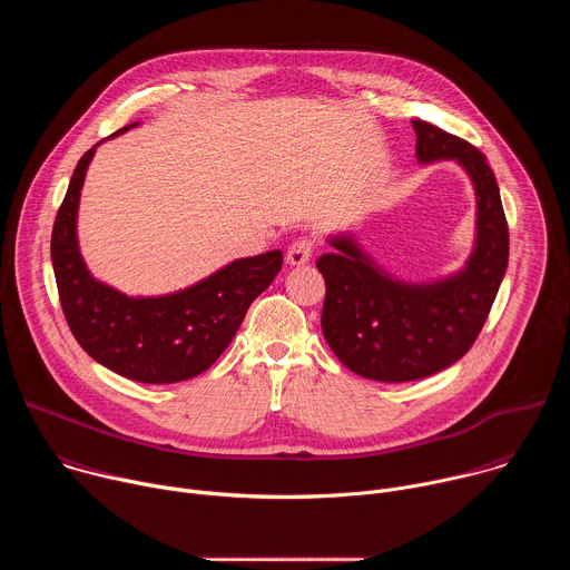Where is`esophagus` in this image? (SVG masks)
Here are the masks:
<instances>
[{"instance_id": "esophagus-1", "label": "esophagus", "mask_w": 570, "mask_h": 570, "mask_svg": "<svg viewBox=\"0 0 570 570\" xmlns=\"http://www.w3.org/2000/svg\"><path fill=\"white\" fill-rule=\"evenodd\" d=\"M311 255H313V240L302 236L295 243H291V248L286 253V262L291 266H304V264H308Z\"/></svg>"}]
</instances>
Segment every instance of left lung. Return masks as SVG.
<instances>
[{
    "instance_id": "obj_1",
    "label": "left lung",
    "mask_w": 570,
    "mask_h": 570,
    "mask_svg": "<svg viewBox=\"0 0 570 570\" xmlns=\"http://www.w3.org/2000/svg\"><path fill=\"white\" fill-rule=\"evenodd\" d=\"M422 165L453 159L475 191V240L462 271L413 284L385 273L352 232L330 236L317 259L327 284L322 334L352 372L383 383L431 376L460 361L478 338L508 271L510 232L497 178L469 141L413 119Z\"/></svg>"
}]
</instances>
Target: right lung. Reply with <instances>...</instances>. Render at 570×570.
<instances>
[{"label":"right lung","instance_id":"right-lung-1","mask_svg":"<svg viewBox=\"0 0 570 570\" xmlns=\"http://www.w3.org/2000/svg\"><path fill=\"white\" fill-rule=\"evenodd\" d=\"M135 124L117 130V137ZM95 144L78 159L51 232L60 306L78 345L104 367L139 383H178L203 374L232 343L243 317L282 271V250L236 259L198 284L130 297L95 279L80 257L76 216Z\"/></svg>","mask_w":570,"mask_h":570}]
</instances>
